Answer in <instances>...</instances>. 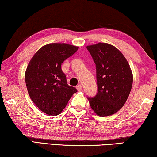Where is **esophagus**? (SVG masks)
Here are the masks:
<instances>
[{"mask_svg": "<svg viewBox=\"0 0 157 157\" xmlns=\"http://www.w3.org/2000/svg\"><path fill=\"white\" fill-rule=\"evenodd\" d=\"M76 89L78 91H81L82 90V86L81 85H78V86H76Z\"/></svg>", "mask_w": 157, "mask_h": 157, "instance_id": "34e87169", "label": "esophagus"}]
</instances>
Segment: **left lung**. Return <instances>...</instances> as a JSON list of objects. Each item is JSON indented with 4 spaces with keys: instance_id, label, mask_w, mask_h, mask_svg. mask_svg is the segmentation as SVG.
Returning <instances> with one entry per match:
<instances>
[{
    "instance_id": "obj_1",
    "label": "left lung",
    "mask_w": 157,
    "mask_h": 157,
    "mask_svg": "<svg viewBox=\"0 0 157 157\" xmlns=\"http://www.w3.org/2000/svg\"><path fill=\"white\" fill-rule=\"evenodd\" d=\"M96 64L97 93L87 97L100 117L114 114L124 105L130 94L133 76L127 60L114 46L99 43L87 47Z\"/></svg>"
}]
</instances>
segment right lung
<instances>
[{"mask_svg":"<svg viewBox=\"0 0 157 157\" xmlns=\"http://www.w3.org/2000/svg\"><path fill=\"white\" fill-rule=\"evenodd\" d=\"M65 43H51L41 48L30 60L25 71V83L32 101L45 114H59L74 93L67 83L61 64L78 50Z\"/></svg>","mask_w":157,"mask_h":157,"instance_id":"right-lung-1","label":"right lung"}]
</instances>
